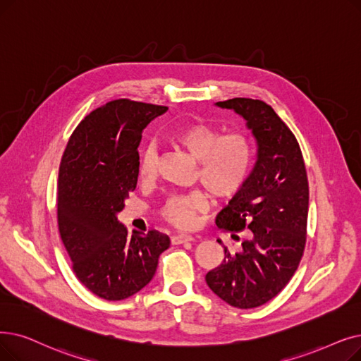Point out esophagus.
I'll list each match as a JSON object with an SVG mask.
<instances>
[{
    "mask_svg": "<svg viewBox=\"0 0 361 361\" xmlns=\"http://www.w3.org/2000/svg\"><path fill=\"white\" fill-rule=\"evenodd\" d=\"M195 238L189 236V234H176V236L171 238V243L172 245H181L185 242H193Z\"/></svg>",
    "mask_w": 361,
    "mask_h": 361,
    "instance_id": "esophagus-1",
    "label": "esophagus"
}]
</instances>
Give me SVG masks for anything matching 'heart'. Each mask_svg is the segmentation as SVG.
<instances>
[{
    "label": "heart",
    "instance_id": "b5f03b06",
    "mask_svg": "<svg viewBox=\"0 0 361 361\" xmlns=\"http://www.w3.org/2000/svg\"><path fill=\"white\" fill-rule=\"evenodd\" d=\"M174 143L197 161L196 178L216 200L238 196L246 185L254 166V147L250 140L240 133L223 135L208 123H189L174 135ZM159 149L154 142L145 146L138 156L137 177L150 183L156 177ZM208 209V197L200 190L169 196L161 208L165 223L176 228H192L197 216Z\"/></svg>",
    "mask_w": 361,
    "mask_h": 361
}]
</instances>
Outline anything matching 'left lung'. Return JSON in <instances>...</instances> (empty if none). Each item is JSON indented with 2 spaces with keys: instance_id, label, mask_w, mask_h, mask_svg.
Instances as JSON below:
<instances>
[{
  "instance_id": "1",
  "label": "left lung",
  "mask_w": 361,
  "mask_h": 361,
  "mask_svg": "<svg viewBox=\"0 0 361 361\" xmlns=\"http://www.w3.org/2000/svg\"><path fill=\"white\" fill-rule=\"evenodd\" d=\"M216 106L246 119L257 145V164L243 190L216 215L219 230L246 228L242 250L207 274L211 290L231 307L255 308L280 293L301 262L307 240L308 180L293 133L273 107L236 97ZM239 239V238H238Z\"/></svg>"
}]
</instances>
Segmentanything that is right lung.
Here are the masks:
<instances>
[{
    "label": "right lung",
    "mask_w": 361,
    "mask_h": 361,
    "mask_svg": "<svg viewBox=\"0 0 361 361\" xmlns=\"http://www.w3.org/2000/svg\"><path fill=\"white\" fill-rule=\"evenodd\" d=\"M166 111L128 99L109 102L80 122L60 162V238L78 280L106 301L143 289L169 247V239L154 230L128 236L116 218L137 187L142 133Z\"/></svg>",
    "instance_id": "obj_1"
}]
</instances>
